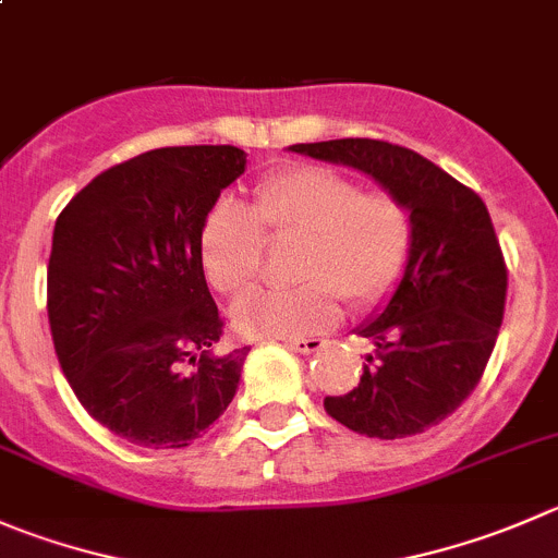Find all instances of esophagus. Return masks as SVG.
I'll return each mask as SVG.
<instances>
[{"instance_id":"1","label":"esophagus","mask_w":558,"mask_h":558,"mask_svg":"<svg viewBox=\"0 0 558 558\" xmlns=\"http://www.w3.org/2000/svg\"><path fill=\"white\" fill-rule=\"evenodd\" d=\"M291 351H296V354H316L318 349H324V340L322 338H302V340H289Z\"/></svg>"}]
</instances>
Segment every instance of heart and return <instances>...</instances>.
I'll return each instance as SVG.
<instances>
[{
    "instance_id": "obj_1",
    "label": "heart",
    "mask_w": 558,
    "mask_h": 558,
    "mask_svg": "<svg viewBox=\"0 0 558 558\" xmlns=\"http://www.w3.org/2000/svg\"><path fill=\"white\" fill-rule=\"evenodd\" d=\"M272 242H300L291 289H256L234 305V327L247 338H307L335 327L340 296L351 307L392 294L411 247L409 207L389 191L327 166H291L264 177L253 207L220 198L198 231V256L213 289L240 294L258 278Z\"/></svg>"
}]
</instances>
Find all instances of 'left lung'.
I'll list each match as a JSON object with an SVG mask.
<instances>
[{
  "mask_svg": "<svg viewBox=\"0 0 558 558\" xmlns=\"http://www.w3.org/2000/svg\"><path fill=\"white\" fill-rule=\"evenodd\" d=\"M291 153L371 174L409 207L411 247L387 307L362 324L376 351L360 384L324 398L332 420L371 439L425 434L483 378L507 300V264L488 207L414 149L376 138L294 144Z\"/></svg>",
  "mask_w": 558,
  "mask_h": 558,
  "instance_id": "obj_1",
  "label": "left lung"
}]
</instances>
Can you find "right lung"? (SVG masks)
I'll return each mask as SVG.
<instances>
[{
    "mask_svg": "<svg viewBox=\"0 0 558 558\" xmlns=\"http://www.w3.org/2000/svg\"><path fill=\"white\" fill-rule=\"evenodd\" d=\"M245 158L229 144L153 149L97 174L53 226L59 365L81 405L130 445L187 447L240 387L251 349L218 351L223 318L198 231Z\"/></svg>",
    "mask_w": 558,
    "mask_h": 558,
    "instance_id": "obj_1",
    "label": "right lung"
}]
</instances>
